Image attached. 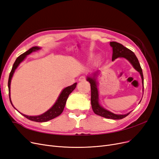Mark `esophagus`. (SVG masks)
I'll return each mask as SVG.
<instances>
[{"label":"esophagus","mask_w":159,"mask_h":159,"mask_svg":"<svg viewBox=\"0 0 159 159\" xmlns=\"http://www.w3.org/2000/svg\"><path fill=\"white\" fill-rule=\"evenodd\" d=\"M85 80H86V78H85V76H81L80 78H79V81H85Z\"/></svg>","instance_id":"esophagus-1"}]
</instances>
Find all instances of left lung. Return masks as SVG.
<instances>
[{
    "label": "left lung",
    "instance_id": "8db88e82",
    "mask_svg": "<svg viewBox=\"0 0 159 159\" xmlns=\"http://www.w3.org/2000/svg\"><path fill=\"white\" fill-rule=\"evenodd\" d=\"M110 46L112 47V49H113L112 61H114L115 59L118 58V57H123V58H125L127 60H128L130 62V64L133 66V68L138 72H139V74H140L141 79H142L143 91L144 80H143V71L135 54H134L131 50L127 48L126 47H125L123 45L119 44L118 42H111ZM99 70L94 71L93 74H91V75L87 76V79H86L87 81L90 83L91 103V107H92L93 112L96 115H98L101 117L107 118V119H123L124 117H127V115L130 113V112L126 114H123V115L115 114L112 112H111L110 111L103 107L99 103L98 83V81H96V80H97L98 75L99 74Z\"/></svg>",
    "mask_w": 159,
    "mask_h": 159
}]
</instances>
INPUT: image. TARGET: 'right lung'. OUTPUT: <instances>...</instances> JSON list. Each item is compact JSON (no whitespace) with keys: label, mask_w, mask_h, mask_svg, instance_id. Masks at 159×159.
Here are the masks:
<instances>
[{"label":"right lung","mask_w":159,"mask_h":159,"mask_svg":"<svg viewBox=\"0 0 159 159\" xmlns=\"http://www.w3.org/2000/svg\"><path fill=\"white\" fill-rule=\"evenodd\" d=\"M41 49V48L38 47V46H34L31 48L30 49L28 50V51H26V52L24 53V54H21L20 56H19L16 61H14V63L13 64L12 70L10 73V75H9V78H8V91H9V98H10V102L12 104V105L13 106V107L16 109L15 107H14V105L12 103V101L11 99V80L12 76L14 75V71L16 70V68H18V66L20 65V64L21 63L22 61H23L25 60V59L26 57V56L30 54L32 52H36L37 50H39ZM77 85V83L74 84L73 85H71L70 86H68V87L65 88L63 90L61 91V92L60 93L58 98L57 99L56 102H55V103L53 105V106L49 109L48 110L46 111L45 113H44L42 115H36V116H30V115H26L23 113H21L20 111H18L20 113L21 115H22L23 116H25V117H26L27 119H28L29 120H31V121H36V122H46L48 121H50V120L54 119L55 117L59 116V115L63 112L64 107L66 105V101L68 99V98L69 95L73 91L75 88H76Z\"/></svg>","instance_id":"right-lung-1"}]
</instances>
